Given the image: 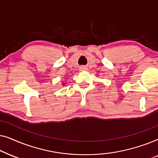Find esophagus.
I'll use <instances>...</instances> for the list:
<instances>
[{
	"label": "esophagus",
	"instance_id": "34e87169",
	"mask_svg": "<svg viewBox=\"0 0 158 158\" xmlns=\"http://www.w3.org/2000/svg\"><path fill=\"white\" fill-rule=\"evenodd\" d=\"M80 70H81V71H84V70H87V68L85 66H82L80 68Z\"/></svg>",
	"mask_w": 158,
	"mask_h": 158
}]
</instances>
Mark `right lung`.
Here are the masks:
<instances>
[{
    "mask_svg": "<svg viewBox=\"0 0 158 158\" xmlns=\"http://www.w3.org/2000/svg\"><path fill=\"white\" fill-rule=\"evenodd\" d=\"M64 84H65V83H62V85H63V86H64Z\"/></svg>",
    "mask_w": 158,
    "mask_h": 158,
    "instance_id": "add662e5",
    "label": "right lung"
}]
</instances>
